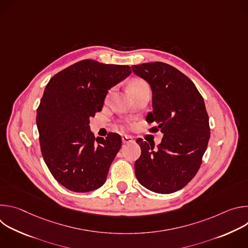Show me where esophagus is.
<instances>
[{"label": "esophagus", "mask_w": 248, "mask_h": 248, "mask_svg": "<svg viewBox=\"0 0 248 248\" xmlns=\"http://www.w3.org/2000/svg\"><path fill=\"white\" fill-rule=\"evenodd\" d=\"M122 141H123V143H129V142H132L133 141V137L132 136H130V135H124L123 137H122Z\"/></svg>", "instance_id": "34e87169"}]
</instances>
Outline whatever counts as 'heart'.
Wrapping results in <instances>:
<instances>
[{"label": "heart", "instance_id": "obj_1", "mask_svg": "<svg viewBox=\"0 0 248 248\" xmlns=\"http://www.w3.org/2000/svg\"><path fill=\"white\" fill-rule=\"evenodd\" d=\"M129 90L132 95H134L143 91H150V87L145 80L141 78H135L129 83Z\"/></svg>", "mask_w": 248, "mask_h": 248}]
</instances>
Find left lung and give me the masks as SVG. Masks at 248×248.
<instances>
[{
    "instance_id": "obj_1",
    "label": "left lung",
    "mask_w": 248,
    "mask_h": 248,
    "mask_svg": "<svg viewBox=\"0 0 248 248\" xmlns=\"http://www.w3.org/2000/svg\"><path fill=\"white\" fill-rule=\"evenodd\" d=\"M152 89L153 113L146 117L164 134L158 149L138 138L141 155L134 164L140 185L157 193L185 187L196 174L210 138L209 117L194 83L179 69L161 62L132 65Z\"/></svg>"
}]
</instances>
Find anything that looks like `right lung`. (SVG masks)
Returning <instances> with one entry per match:
<instances>
[{"instance_id": "right-lung-1", "label": "right lung", "mask_w": 248, "mask_h": 248, "mask_svg": "<svg viewBox=\"0 0 248 248\" xmlns=\"http://www.w3.org/2000/svg\"><path fill=\"white\" fill-rule=\"evenodd\" d=\"M131 74L130 66L93 60L76 62L45 87L36 124L43 159L56 181L75 192L102 186L122 137H95L89 119L103 108L108 90Z\"/></svg>"}]
</instances>
